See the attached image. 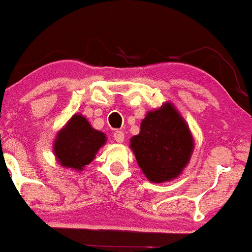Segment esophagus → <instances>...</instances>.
I'll use <instances>...</instances> for the list:
<instances>
[{"label":"esophagus","instance_id":"1","mask_svg":"<svg viewBox=\"0 0 252 252\" xmlns=\"http://www.w3.org/2000/svg\"><path fill=\"white\" fill-rule=\"evenodd\" d=\"M124 137L125 136H124V133L122 130H116L115 134H113V139H115L118 143L124 142Z\"/></svg>","mask_w":252,"mask_h":252}]
</instances>
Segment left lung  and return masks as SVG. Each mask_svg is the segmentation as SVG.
Wrapping results in <instances>:
<instances>
[{"mask_svg":"<svg viewBox=\"0 0 252 252\" xmlns=\"http://www.w3.org/2000/svg\"><path fill=\"white\" fill-rule=\"evenodd\" d=\"M129 147L148 180L161 184L179 177L187 166L194 139L178 110L165 103L147 113Z\"/></svg>","mask_w":252,"mask_h":252,"instance_id":"8db88e82","label":"left lung"}]
</instances>
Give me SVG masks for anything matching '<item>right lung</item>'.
Segmentation results:
<instances>
[{
    "label": "right lung",
    "instance_id": "right-lung-1",
    "mask_svg": "<svg viewBox=\"0 0 252 252\" xmlns=\"http://www.w3.org/2000/svg\"><path fill=\"white\" fill-rule=\"evenodd\" d=\"M106 142L104 133L94 129L81 115H73L58 132L54 153L62 166L81 171L91 164L95 155Z\"/></svg>",
    "mask_w": 252,
    "mask_h": 252
}]
</instances>
